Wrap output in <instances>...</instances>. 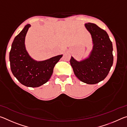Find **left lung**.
<instances>
[{
  "label": "left lung",
  "instance_id": "1",
  "mask_svg": "<svg viewBox=\"0 0 127 127\" xmlns=\"http://www.w3.org/2000/svg\"><path fill=\"white\" fill-rule=\"evenodd\" d=\"M85 27L91 34L93 48L89 57L77 61L70 60L74 73L87 84H96L106 78L113 63V44L105 30L96 24L87 23Z\"/></svg>",
  "mask_w": 127,
  "mask_h": 127
}]
</instances>
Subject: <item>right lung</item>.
<instances>
[{
    "label": "right lung",
    "mask_w": 127,
    "mask_h": 127,
    "mask_svg": "<svg viewBox=\"0 0 127 127\" xmlns=\"http://www.w3.org/2000/svg\"><path fill=\"white\" fill-rule=\"evenodd\" d=\"M31 25L25 26L15 37L9 53L11 71L23 85L37 87L45 84L50 78L53 69L63 55H59L43 61H36L29 55L26 49L25 37Z\"/></svg>",
    "instance_id": "add662e5"
}]
</instances>
